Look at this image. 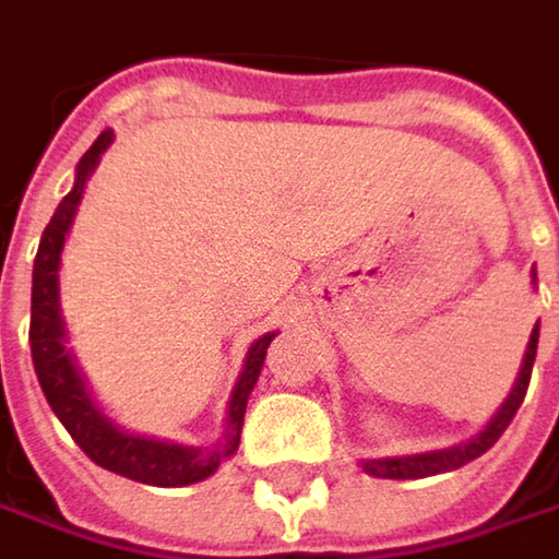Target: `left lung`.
Returning <instances> with one entry per match:
<instances>
[{
  "instance_id": "1",
  "label": "left lung",
  "mask_w": 559,
  "mask_h": 559,
  "mask_svg": "<svg viewBox=\"0 0 559 559\" xmlns=\"http://www.w3.org/2000/svg\"><path fill=\"white\" fill-rule=\"evenodd\" d=\"M532 284H538V275L532 269ZM538 322L532 329V338L525 347V357H522V367H519V377L512 382V392L507 395V402L497 408V414L487 420V427L465 440L459 445H449V449H430V452H417V455H389V459H360V468L373 477H392V480H417V477L443 475V472H455L462 465H468L472 459L484 455L490 445L503 437V430L509 427V420L515 417V411L525 399V389H528V379H532V367H535V354H538Z\"/></svg>"
}]
</instances>
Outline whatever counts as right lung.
<instances>
[{
	"mask_svg": "<svg viewBox=\"0 0 559 559\" xmlns=\"http://www.w3.org/2000/svg\"><path fill=\"white\" fill-rule=\"evenodd\" d=\"M114 145V129H104L97 142L84 151V157L75 167V186L72 192L59 202L52 212L50 224L40 237L37 259H34V278H31V357H34V373L50 402L52 414L62 420V427L72 433V440L82 445L84 455L97 462L100 468L114 475L142 480L154 487H186L212 477L240 445L243 430V414L255 379L262 373L265 350L278 332H265L255 338L247 350L243 370L237 377V385L227 402L224 417V433L212 445H182L157 437H142L126 427H119L114 417H107L97 399L87 389V379L82 377L72 350L66 347V319L59 310V262L62 247L72 230L75 212L82 205L84 186L91 174L100 164V154Z\"/></svg>",
	"mask_w": 559,
	"mask_h": 559,
	"instance_id": "obj_1",
	"label": "right lung"
}]
</instances>
